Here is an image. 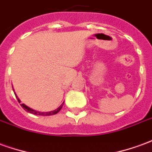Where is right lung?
<instances>
[{"mask_svg":"<svg viewBox=\"0 0 152 152\" xmlns=\"http://www.w3.org/2000/svg\"><path fill=\"white\" fill-rule=\"evenodd\" d=\"M14 90V89H13ZM15 96H16V98H17V99H18V102H21L20 100H19V99H18V97H17V95L15 94ZM63 103H64V102L61 104V105L58 107V108L56 109V110H54V111H52V112H37V111H35V110H33V109L30 108V107H28V106H26L25 104H21V107H23V108L24 109L26 112H29V113H31V114H34V115H55L57 114L58 112H59L60 110H61V108L63 107Z\"/></svg>","mask_w":152,"mask_h":152,"instance_id":"add662e5","label":"right lung"}]
</instances>
